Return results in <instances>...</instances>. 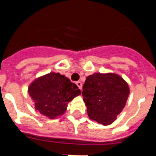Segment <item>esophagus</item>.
Listing matches in <instances>:
<instances>
[{"mask_svg":"<svg viewBox=\"0 0 156 156\" xmlns=\"http://www.w3.org/2000/svg\"><path fill=\"white\" fill-rule=\"evenodd\" d=\"M76 85L78 86V87H79L80 90H82V83L78 81V82H76Z\"/></svg>","mask_w":156,"mask_h":156,"instance_id":"1","label":"esophagus"}]
</instances>
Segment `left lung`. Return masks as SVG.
I'll use <instances>...</instances> for the list:
<instances>
[{"instance_id": "left-lung-1", "label": "left lung", "mask_w": 156, "mask_h": 156, "mask_svg": "<svg viewBox=\"0 0 156 156\" xmlns=\"http://www.w3.org/2000/svg\"><path fill=\"white\" fill-rule=\"evenodd\" d=\"M129 94L126 81L112 73L88 76L82 91L89 118L104 126L116 119L126 105Z\"/></svg>"}]
</instances>
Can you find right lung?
Here are the masks:
<instances>
[{"instance_id":"right-lung-1","label":"right lung","mask_w":156,"mask_h":156,"mask_svg":"<svg viewBox=\"0 0 156 156\" xmlns=\"http://www.w3.org/2000/svg\"><path fill=\"white\" fill-rule=\"evenodd\" d=\"M80 93L68 77L55 72L37 77L28 87L36 111L51 119L64 115L69 102Z\"/></svg>"}]
</instances>
